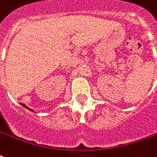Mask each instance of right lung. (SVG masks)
<instances>
[{"instance_id": "right-lung-1", "label": "right lung", "mask_w": 157, "mask_h": 157, "mask_svg": "<svg viewBox=\"0 0 157 157\" xmlns=\"http://www.w3.org/2000/svg\"><path fill=\"white\" fill-rule=\"evenodd\" d=\"M23 105V106H24V107L26 108V109H29V110H30V111H32V112H33V109H29V107H27V106H26L25 105H24V104H22V105Z\"/></svg>"}]
</instances>
